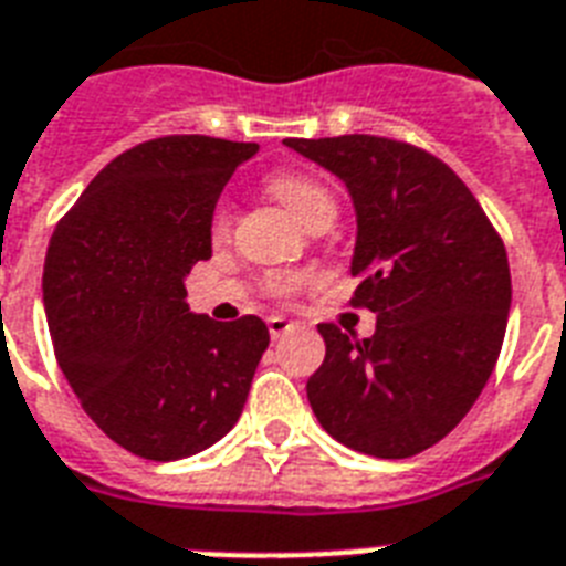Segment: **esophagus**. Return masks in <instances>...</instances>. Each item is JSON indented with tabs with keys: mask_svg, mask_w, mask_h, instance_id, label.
I'll use <instances>...</instances> for the list:
<instances>
[{
	"mask_svg": "<svg viewBox=\"0 0 566 566\" xmlns=\"http://www.w3.org/2000/svg\"><path fill=\"white\" fill-rule=\"evenodd\" d=\"M293 326H296V323L287 317H282V314H273V317L266 319V328H270V337H273V340H279V337L287 335Z\"/></svg>",
	"mask_w": 566,
	"mask_h": 566,
	"instance_id": "1",
	"label": "esophagus"
}]
</instances>
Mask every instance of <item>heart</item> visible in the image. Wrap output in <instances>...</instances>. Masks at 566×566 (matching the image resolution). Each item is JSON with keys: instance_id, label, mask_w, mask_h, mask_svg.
Returning a JSON list of instances; mask_svg holds the SVG:
<instances>
[{"instance_id": "heart-1", "label": "heart", "mask_w": 566, "mask_h": 566, "mask_svg": "<svg viewBox=\"0 0 566 566\" xmlns=\"http://www.w3.org/2000/svg\"><path fill=\"white\" fill-rule=\"evenodd\" d=\"M270 190H273L275 199H282L287 205V211L308 226L317 213L335 211V199L328 193V188L323 181L311 179V176H302V172H275L270 179ZM229 222V208H220L217 217H213V229L222 231ZM291 287H296V279H275L273 291L287 293Z\"/></svg>"}]
</instances>
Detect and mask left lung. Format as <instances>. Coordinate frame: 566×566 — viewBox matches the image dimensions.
<instances>
[{"label": "left lung", "mask_w": 566, "mask_h": 566, "mask_svg": "<svg viewBox=\"0 0 566 566\" xmlns=\"http://www.w3.org/2000/svg\"><path fill=\"white\" fill-rule=\"evenodd\" d=\"M344 181L355 208V305L376 332L319 323L311 411L344 447L411 458L447 438L488 385L511 308L509 255L482 205L434 155L373 135L287 137Z\"/></svg>", "instance_id": "8db88e82"}]
</instances>
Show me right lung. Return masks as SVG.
<instances>
[{
	"mask_svg": "<svg viewBox=\"0 0 566 566\" xmlns=\"http://www.w3.org/2000/svg\"><path fill=\"white\" fill-rule=\"evenodd\" d=\"M258 153L205 135L128 149L57 222L43 266L55 358L96 426L128 452L179 461L234 429L270 346L264 319L213 323L188 305L211 258L213 208Z\"/></svg>",
	"mask_w": 566,
	"mask_h": 566,
	"instance_id": "1",
	"label": "right lung"
}]
</instances>
